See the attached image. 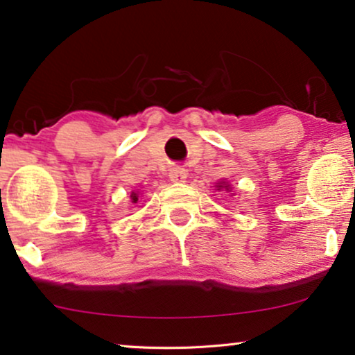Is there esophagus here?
<instances>
[{
	"label": "esophagus",
	"instance_id": "esophagus-1",
	"mask_svg": "<svg viewBox=\"0 0 355 355\" xmlns=\"http://www.w3.org/2000/svg\"><path fill=\"white\" fill-rule=\"evenodd\" d=\"M169 178H171V181L173 182H186V179H187V173H186V169H182V168H174V169H171V173H169Z\"/></svg>",
	"mask_w": 355,
	"mask_h": 355
}]
</instances>
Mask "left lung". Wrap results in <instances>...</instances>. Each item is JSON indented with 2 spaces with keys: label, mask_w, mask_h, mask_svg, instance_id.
<instances>
[{
  "label": "left lung",
  "mask_w": 355,
  "mask_h": 355,
  "mask_svg": "<svg viewBox=\"0 0 355 355\" xmlns=\"http://www.w3.org/2000/svg\"><path fill=\"white\" fill-rule=\"evenodd\" d=\"M218 189H230V186H227L226 182H220V186H218Z\"/></svg>",
  "instance_id": "obj_1"
}]
</instances>
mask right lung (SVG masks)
<instances>
[{
    "mask_svg": "<svg viewBox=\"0 0 355 355\" xmlns=\"http://www.w3.org/2000/svg\"><path fill=\"white\" fill-rule=\"evenodd\" d=\"M130 198H132V202L134 203H137V200H139V196L135 192H132V196H130Z\"/></svg>",
    "mask_w": 355,
    "mask_h": 355,
    "instance_id": "1",
    "label": "right lung"
}]
</instances>
